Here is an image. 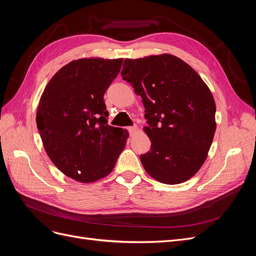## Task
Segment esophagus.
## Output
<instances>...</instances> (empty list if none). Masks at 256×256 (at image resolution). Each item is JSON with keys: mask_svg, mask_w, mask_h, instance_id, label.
<instances>
[{"mask_svg": "<svg viewBox=\"0 0 256 256\" xmlns=\"http://www.w3.org/2000/svg\"><path fill=\"white\" fill-rule=\"evenodd\" d=\"M136 130H138V127H136V126H132V127H129V128H128V131H129V134H130L131 136L134 134Z\"/></svg>", "mask_w": 256, "mask_h": 256, "instance_id": "esophagus-1", "label": "esophagus"}]
</instances>
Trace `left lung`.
Listing matches in <instances>:
<instances>
[{
	"label": "left lung",
	"mask_w": 256,
	"mask_h": 256,
	"mask_svg": "<svg viewBox=\"0 0 256 256\" xmlns=\"http://www.w3.org/2000/svg\"><path fill=\"white\" fill-rule=\"evenodd\" d=\"M122 79L142 97L150 150L140 156L154 180L176 184L203 166L216 131V104L196 70L171 54L124 62Z\"/></svg>",
	"instance_id": "left-lung-1"
}]
</instances>
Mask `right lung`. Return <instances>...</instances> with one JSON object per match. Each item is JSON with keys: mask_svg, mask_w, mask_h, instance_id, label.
<instances>
[{"mask_svg": "<svg viewBox=\"0 0 256 256\" xmlns=\"http://www.w3.org/2000/svg\"><path fill=\"white\" fill-rule=\"evenodd\" d=\"M122 58H81L62 67L46 86L36 122L49 158L81 182L109 175L125 148L127 130L108 125L104 92Z\"/></svg>", "mask_w": 256, "mask_h": 256, "instance_id": "add662e5", "label": "right lung"}]
</instances>
